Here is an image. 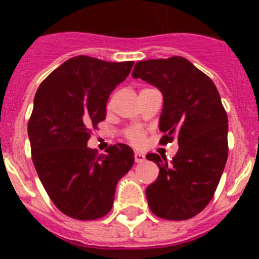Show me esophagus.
Returning a JSON list of instances; mask_svg holds the SVG:
<instances>
[{"mask_svg": "<svg viewBox=\"0 0 259 259\" xmlns=\"http://www.w3.org/2000/svg\"><path fill=\"white\" fill-rule=\"evenodd\" d=\"M144 159H145V155L141 154V153L139 152H135V162H136V163H141Z\"/></svg>", "mask_w": 259, "mask_h": 259, "instance_id": "obj_1", "label": "esophagus"}]
</instances>
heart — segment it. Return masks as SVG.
Here are the masks:
<instances>
[{"label":"heart","instance_id":"1","mask_svg":"<svg viewBox=\"0 0 259 259\" xmlns=\"http://www.w3.org/2000/svg\"><path fill=\"white\" fill-rule=\"evenodd\" d=\"M125 137L130 143L135 144V145H140L144 141V131L140 127H131L128 128L127 132H125Z\"/></svg>","mask_w":259,"mask_h":259}]
</instances>
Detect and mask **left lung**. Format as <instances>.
I'll return each instance as SVG.
<instances>
[{
  "mask_svg": "<svg viewBox=\"0 0 259 259\" xmlns=\"http://www.w3.org/2000/svg\"><path fill=\"white\" fill-rule=\"evenodd\" d=\"M134 79L157 87L163 96L159 118L162 144L178 140L179 150L166 157L149 153L159 174L146 188L153 214L185 221L207 206L228 157V118L218 89L207 75L183 57L137 62Z\"/></svg>",
  "mask_w": 259,
  "mask_h": 259,
  "instance_id": "1",
  "label": "left lung"
}]
</instances>
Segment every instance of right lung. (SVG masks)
<instances>
[{"mask_svg":"<svg viewBox=\"0 0 259 259\" xmlns=\"http://www.w3.org/2000/svg\"><path fill=\"white\" fill-rule=\"evenodd\" d=\"M134 63L74 57L36 92L28 122L32 161L50 200L71 218L93 221L106 215L116 184L134 164V150L125 144L100 155L87 146L91 131L106 118L110 93Z\"/></svg>","mask_w":259,"mask_h":259,"instance_id":"add662e5","label":"right lung"}]
</instances>
